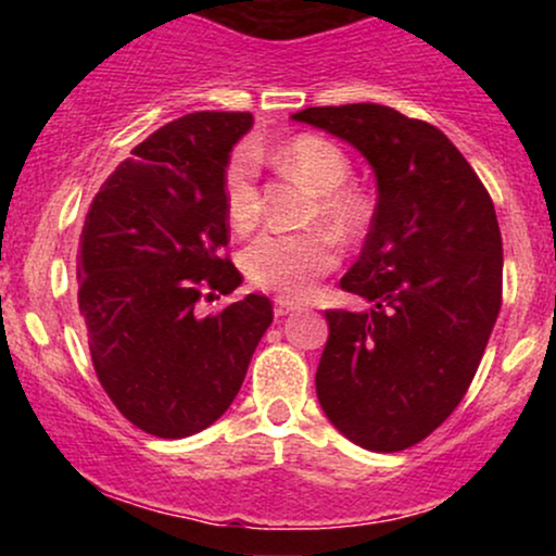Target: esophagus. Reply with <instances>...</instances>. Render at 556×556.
<instances>
[{
  "label": "esophagus",
  "mask_w": 556,
  "mask_h": 556,
  "mask_svg": "<svg viewBox=\"0 0 556 556\" xmlns=\"http://www.w3.org/2000/svg\"><path fill=\"white\" fill-rule=\"evenodd\" d=\"M292 311H298V305L292 303V300H287V298L274 300V316H287V314H292Z\"/></svg>",
  "instance_id": "esophagus-1"
}]
</instances>
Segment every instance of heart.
I'll return each instance as SVG.
<instances>
[{"label":"heart","mask_w":556,"mask_h":556,"mask_svg":"<svg viewBox=\"0 0 556 556\" xmlns=\"http://www.w3.org/2000/svg\"><path fill=\"white\" fill-rule=\"evenodd\" d=\"M277 162L292 180L316 195V219H321L337 238L353 240L371 222V201L361 190L348 188L350 159L334 140L324 136H298L277 151ZM227 219L238 232H248L258 222L256 154L251 149L235 151L225 167ZM337 245L327 232L261 235L242 253V271L258 290L279 298H305L318 277L334 269Z\"/></svg>","instance_id":"obj_1"}]
</instances>
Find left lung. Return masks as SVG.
<instances>
[{"instance_id":"obj_1","label":"left lung","mask_w":556,"mask_h":556,"mask_svg":"<svg viewBox=\"0 0 556 556\" xmlns=\"http://www.w3.org/2000/svg\"><path fill=\"white\" fill-rule=\"evenodd\" d=\"M292 119L358 149L379 193L340 282L371 308L327 311L318 402L363 450H407L460 405L500 316L494 203L442 130L392 106H308Z\"/></svg>"}]
</instances>
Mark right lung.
<instances>
[{
    "label": "right lung",
    "instance_id": "1",
    "mask_svg": "<svg viewBox=\"0 0 556 556\" xmlns=\"http://www.w3.org/2000/svg\"><path fill=\"white\" fill-rule=\"evenodd\" d=\"M251 112H193L159 127L101 185L78 248V305L96 376L146 433L208 429L238 397L274 311L245 295L201 318L206 290L242 277L225 258V167Z\"/></svg>",
    "mask_w": 556,
    "mask_h": 556
}]
</instances>
